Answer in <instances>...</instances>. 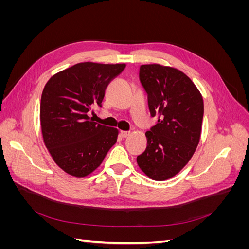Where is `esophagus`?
<instances>
[{
  "mask_svg": "<svg viewBox=\"0 0 249 249\" xmlns=\"http://www.w3.org/2000/svg\"><path fill=\"white\" fill-rule=\"evenodd\" d=\"M130 135V132L129 131H120V136H122L123 138H125Z\"/></svg>",
  "mask_w": 249,
  "mask_h": 249,
  "instance_id": "obj_1",
  "label": "esophagus"
}]
</instances>
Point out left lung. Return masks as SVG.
I'll list each match as a JSON object with an SVG mask.
<instances>
[{
    "instance_id": "obj_1",
    "label": "left lung",
    "mask_w": 249,
    "mask_h": 249,
    "mask_svg": "<svg viewBox=\"0 0 249 249\" xmlns=\"http://www.w3.org/2000/svg\"><path fill=\"white\" fill-rule=\"evenodd\" d=\"M139 79L158 124L145 133L147 146L137 163L148 178L165 180L184 168L198 145L202 96L190 78L173 67L141 65Z\"/></svg>"
}]
</instances>
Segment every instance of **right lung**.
I'll list each match as a JSON object with an SVG mask.
<instances>
[{
    "instance_id": "1",
    "label": "right lung",
    "mask_w": 249,
    "mask_h": 249,
    "mask_svg": "<svg viewBox=\"0 0 249 249\" xmlns=\"http://www.w3.org/2000/svg\"><path fill=\"white\" fill-rule=\"evenodd\" d=\"M124 67V63H78L54 74L44 86L40 101L43 142L53 160L69 175H90L116 143L118 130L92 122L88 112L102 107L105 90Z\"/></svg>"
}]
</instances>
